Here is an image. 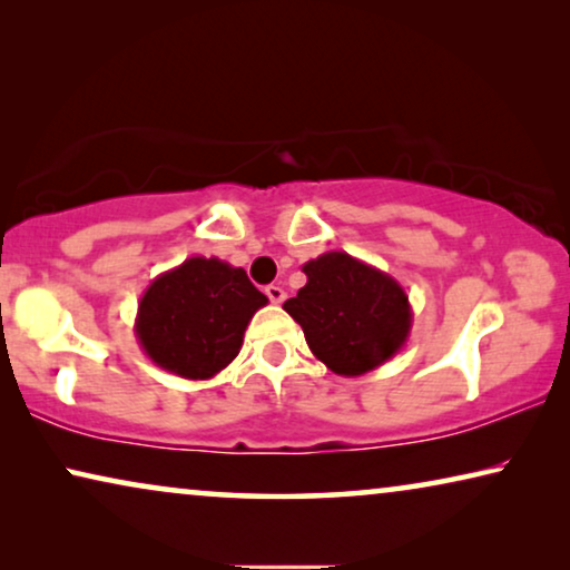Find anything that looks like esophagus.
Listing matches in <instances>:
<instances>
[{
	"label": "esophagus",
	"mask_w": 570,
	"mask_h": 570,
	"mask_svg": "<svg viewBox=\"0 0 570 570\" xmlns=\"http://www.w3.org/2000/svg\"><path fill=\"white\" fill-rule=\"evenodd\" d=\"M264 293H267V298L272 303H283L285 301V291L279 285H267V291H264Z\"/></svg>",
	"instance_id": "34e87169"
}]
</instances>
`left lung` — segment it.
Listing matches in <instances>:
<instances>
[{"label":"left lung","instance_id":"8db88e82","mask_svg":"<svg viewBox=\"0 0 570 570\" xmlns=\"http://www.w3.org/2000/svg\"><path fill=\"white\" fill-rule=\"evenodd\" d=\"M308 283L283 308L301 324L318 361L337 376H363L404 347L412 306L404 287L345 252L303 264Z\"/></svg>","mask_w":570,"mask_h":570}]
</instances>
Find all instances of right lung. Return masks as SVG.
Masks as SVG:
<instances>
[{
    "instance_id": "add662e5",
    "label": "right lung",
    "mask_w": 570,
    "mask_h": 570,
    "mask_svg": "<svg viewBox=\"0 0 570 570\" xmlns=\"http://www.w3.org/2000/svg\"><path fill=\"white\" fill-rule=\"evenodd\" d=\"M267 303L240 267L191 256L153 279L139 301L135 334L163 371L205 381L240 353L248 322Z\"/></svg>"
}]
</instances>
